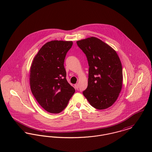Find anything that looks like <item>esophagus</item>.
Wrapping results in <instances>:
<instances>
[{
  "label": "esophagus",
  "instance_id": "1",
  "mask_svg": "<svg viewBox=\"0 0 152 152\" xmlns=\"http://www.w3.org/2000/svg\"><path fill=\"white\" fill-rule=\"evenodd\" d=\"M75 88L77 90V89L79 88V84H78V83L75 84Z\"/></svg>",
  "mask_w": 152,
  "mask_h": 152
}]
</instances>
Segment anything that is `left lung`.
Wrapping results in <instances>:
<instances>
[{
  "instance_id": "left-lung-1",
  "label": "left lung",
  "mask_w": 152,
  "mask_h": 152,
  "mask_svg": "<svg viewBox=\"0 0 152 152\" xmlns=\"http://www.w3.org/2000/svg\"><path fill=\"white\" fill-rule=\"evenodd\" d=\"M76 43L86 54L89 66L88 86L83 94L94 108L106 109L117 100L122 89V68L118 54L94 37Z\"/></svg>"
}]
</instances>
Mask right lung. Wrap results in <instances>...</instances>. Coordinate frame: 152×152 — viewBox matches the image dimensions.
<instances>
[{
	"instance_id": "add662e5",
	"label": "right lung",
	"mask_w": 152,
	"mask_h": 152,
	"mask_svg": "<svg viewBox=\"0 0 152 152\" xmlns=\"http://www.w3.org/2000/svg\"><path fill=\"white\" fill-rule=\"evenodd\" d=\"M72 41L47 42L35 56L30 68V84L36 100L47 111L58 114L67 106L75 92L68 83L64 61Z\"/></svg>"
}]
</instances>
